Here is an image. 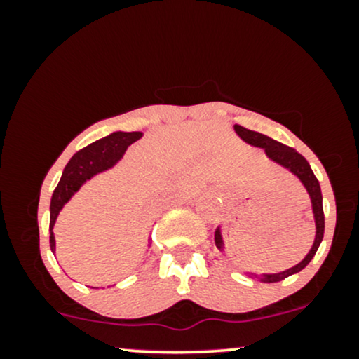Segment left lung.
<instances>
[{
    "mask_svg": "<svg viewBox=\"0 0 359 359\" xmlns=\"http://www.w3.org/2000/svg\"><path fill=\"white\" fill-rule=\"evenodd\" d=\"M234 131H236L238 137H240L243 142H246L251 147L263 148V150H265V155L269 156L271 162L278 163V165L287 168L288 172H292V174L302 182V185L306 187V191L309 194V197H311L312 212H314V221H316V238H314V245H312L311 251L306 255V258H304L300 263H297L295 266H292V269H288L285 271H278V273H262V275L250 273L253 275V277L259 278V282L263 283H275V282H280V280L290 277V275L299 273L300 270L306 269L309 263H311V259L314 258L320 241H323L324 211H323V194H320V185H319V180L316 179L314 172H312V168L309 165L307 160L304 158L299 151H295L294 148L282 145V143L275 142V140L266 137V135L258 133V131L246 130V128H243L240 125H234ZM214 241H216L217 248L224 251V241H222L221 228H217L216 233H214Z\"/></svg>",
    "mask_w": 359,
    "mask_h": 359,
    "instance_id": "8db88e82",
    "label": "left lung"
}]
</instances>
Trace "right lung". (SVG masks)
<instances>
[{
    "mask_svg": "<svg viewBox=\"0 0 359 359\" xmlns=\"http://www.w3.org/2000/svg\"><path fill=\"white\" fill-rule=\"evenodd\" d=\"M142 137V131H114L108 137L82 148L69 160L50 201V248L53 253H55L53 224H55L57 216H59L64 204L79 191L86 180L116 165L121 156L125 155L126 148Z\"/></svg>",
    "mask_w": 359,
    "mask_h": 359,
    "instance_id": "right-lung-1",
    "label": "right lung"
}]
</instances>
